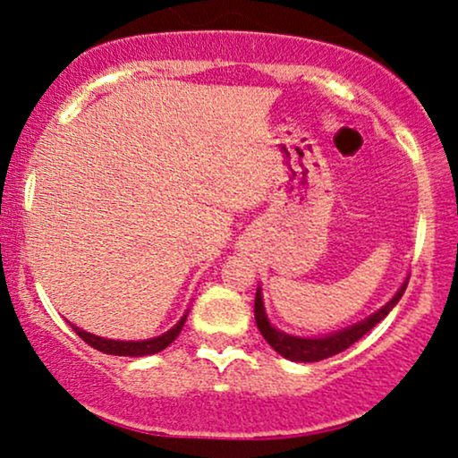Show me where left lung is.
Listing matches in <instances>:
<instances>
[{
  "label": "left lung",
  "mask_w": 458,
  "mask_h": 458,
  "mask_svg": "<svg viewBox=\"0 0 458 458\" xmlns=\"http://www.w3.org/2000/svg\"><path fill=\"white\" fill-rule=\"evenodd\" d=\"M407 282H409V277H404L401 288L394 293V297L390 299V301H387L386 306H381L377 312H372L370 317L360 320V323L351 325V327L334 331V334L308 335V338L306 335H293V334H286V331L273 327L269 317H267L265 301H262V288L259 286L256 288V299H254L256 325H259L262 338H265L267 343H269L282 357H286V360L303 361V364L327 360V357H331V355L343 353L344 349H349L351 344L357 343L361 335H366L377 323H381V320L392 312V308L401 301L404 288H407Z\"/></svg>",
  "instance_id": "8db88e82"
}]
</instances>
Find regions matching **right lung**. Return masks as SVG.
Listing matches in <instances>:
<instances>
[{
	"label": "right lung",
	"mask_w": 458,
	"mask_h": 458,
	"mask_svg": "<svg viewBox=\"0 0 458 458\" xmlns=\"http://www.w3.org/2000/svg\"><path fill=\"white\" fill-rule=\"evenodd\" d=\"M187 314H189V310L182 314L181 320H178L174 327L167 329L165 334L157 335V338H148V340H112V338H101V335H94V334H90V331L77 327V325H71V327L77 331V335L83 340V343H88L92 349L103 351V353H107V355L146 357V355L159 353V351L165 349V346H170L172 343H174V340L178 338V334H181L182 325H185Z\"/></svg>",
	"instance_id": "right-lung-1"
}]
</instances>
